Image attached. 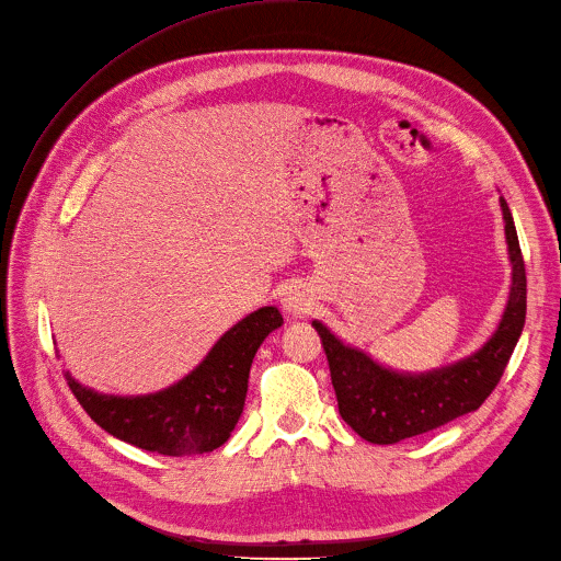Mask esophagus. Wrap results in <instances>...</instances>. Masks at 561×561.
<instances>
[{
    "label": "esophagus",
    "mask_w": 561,
    "mask_h": 561,
    "mask_svg": "<svg viewBox=\"0 0 561 561\" xmlns=\"http://www.w3.org/2000/svg\"><path fill=\"white\" fill-rule=\"evenodd\" d=\"M283 306H285V310L289 312V316L301 318V316H306V312L312 308V297L306 293V289L295 287V289H289V293L285 295Z\"/></svg>",
    "instance_id": "obj_1"
}]
</instances>
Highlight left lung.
Instances as JSON below:
<instances>
[{"instance_id": "left-lung-1", "label": "left lung", "mask_w": 561, "mask_h": 561, "mask_svg": "<svg viewBox=\"0 0 561 561\" xmlns=\"http://www.w3.org/2000/svg\"><path fill=\"white\" fill-rule=\"evenodd\" d=\"M502 214L513 264L511 297L500 329L474 356L428 375H398L377 366L364 352L343 345L322 322H312L322 339L339 412L356 435L373 444L423 435L479 410L500 385L527 312L525 260L504 199Z\"/></svg>"}]
</instances>
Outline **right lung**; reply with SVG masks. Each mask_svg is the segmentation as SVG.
Here are the masks:
<instances>
[{
	"instance_id": "obj_1",
	"label": "right lung",
	"mask_w": 561,
	"mask_h": 561,
	"mask_svg": "<svg viewBox=\"0 0 561 561\" xmlns=\"http://www.w3.org/2000/svg\"><path fill=\"white\" fill-rule=\"evenodd\" d=\"M283 324L278 308L264 306L234 324L207 358L165 391L119 398L99 396L66 373V385L103 431L138 449L163 456L209 454L226 444L243 412L257 347Z\"/></svg>"
}]
</instances>
